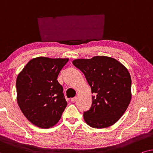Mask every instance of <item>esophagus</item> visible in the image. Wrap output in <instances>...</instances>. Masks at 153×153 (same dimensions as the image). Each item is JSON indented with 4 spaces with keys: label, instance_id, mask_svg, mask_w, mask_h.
<instances>
[{
    "label": "esophagus",
    "instance_id": "1",
    "mask_svg": "<svg viewBox=\"0 0 153 153\" xmlns=\"http://www.w3.org/2000/svg\"><path fill=\"white\" fill-rule=\"evenodd\" d=\"M77 99H78V98H77L76 97H73V98H72V99H71V101H72V102H75V101L77 100Z\"/></svg>",
    "mask_w": 153,
    "mask_h": 153
}]
</instances>
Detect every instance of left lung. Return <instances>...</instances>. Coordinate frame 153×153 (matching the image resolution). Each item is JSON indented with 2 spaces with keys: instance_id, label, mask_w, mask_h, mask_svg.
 <instances>
[{
  "instance_id": "1",
  "label": "left lung",
  "mask_w": 153,
  "mask_h": 153,
  "mask_svg": "<svg viewBox=\"0 0 153 153\" xmlns=\"http://www.w3.org/2000/svg\"><path fill=\"white\" fill-rule=\"evenodd\" d=\"M91 87L92 104L84 112L87 125L97 129L113 125L127 110L131 99V79L125 66L115 59L96 56L73 61Z\"/></svg>"
}]
</instances>
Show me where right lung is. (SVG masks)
Segmentation results:
<instances>
[{
  "label": "right lung",
  "mask_w": 153,
  "mask_h": 153,
  "mask_svg": "<svg viewBox=\"0 0 153 153\" xmlns=\"http://www.w3.org/2000/svg\"><path fill=\"white\" fill-rule=\"evenodd\" d=\"M68 60L39 56L30 60L18 75V105L33 125L48 129L59 121L67 102L57 77Z\"/></svg>",
  "instance_id": "obj_1"
}]
</instances>
